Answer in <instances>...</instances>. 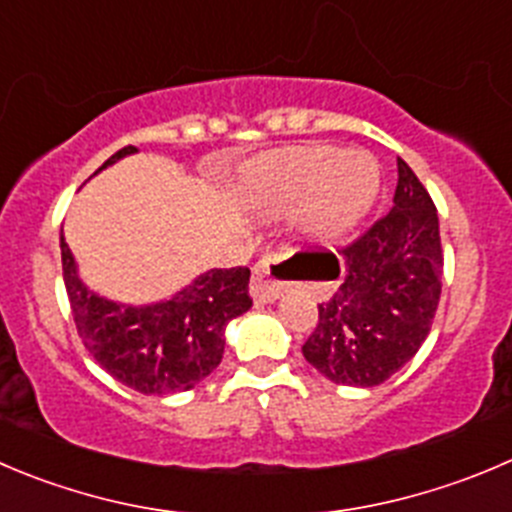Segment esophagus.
Instances as JSON below:
<instances>
[{
  "instance_id": "esophagus-1",
  "label": "esophagus",
  "mask_w": 512,
  "mask_h": 512,
  "mask_svg": "<svg viewBox=\"0 0 512 512\" xmlns=\"http://www.w3.org/2000/svg\"><path fill=\"white\" fill-rule=\"evenodd\" d=\"M281 259H284L281 253L271 251V253H264V256L256 261V266H253L251 294H253V299L259 301V304L274 301L276 296L281 294V289H284V281L276 276V269H279Z\"/></svg>"
}]
</instances>
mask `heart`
<instances>
[{
    "label": "heart",
    "mask_w": 512,
    "mask_h": 512,
    "mask_svg": "<svg viewBox=\"0 0 512 512\" xmlns=\"http://www.w3.org/2000/svg\"><path fill=\"white\" fill-rule=\"evenodd\" d=\"M379 188L372 155L337 148H294L274 153L253 170L251 193L259 206L286 208L304 201L306 226L337 231L357 221Z\"/></svg>",
    "instance_id": "1"
}]
</instances>
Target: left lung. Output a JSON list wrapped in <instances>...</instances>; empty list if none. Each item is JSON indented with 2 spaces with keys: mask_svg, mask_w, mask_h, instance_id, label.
I'll return each instance as SVG.
<instances>
[{
  "mask_svg": "<svg viewBox=\"0 0 512 512\" xmlns=\"http://www.w3.org/2000/svg\"><path fill=\"white\" fill-rule=\"evenodd\" d=\"M397 175L392 211L354 241L294 256L306 266V279L332 281L301 352L337 384L377 387L399 372L427 339L440 304L437 208L402 158Z\"/></svg>",
  "mask_w": 512,
  "mask_h": 512,
  "instance_id": "left-lung-1",
  "label": "left lung"
}]
</instances>
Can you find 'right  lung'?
<instances>
[{
	"label": "right lung",
	"mask_w": 512,
	"mask_h": 512,
	"mask_svg": "<svg viewBox=\"0 0 512 512\" xmlns=\"http://www.w3.org/2000/svg\"><path fill=\"white\" fill-rule=\"evenodd\" d=\"M133 145L107 158V168ZM62 279L72 319L87 352L110 377L140 394L188 392L221 364L226 324L251 309V271L213 269L165 304L133 309L92 294L75 271V259L60 233Z\"/></svg>",
	"instance_id": "1"
}]
</instances>
